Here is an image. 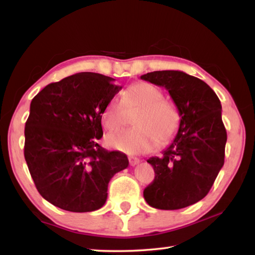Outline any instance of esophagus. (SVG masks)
<instances>
[{
	"label": "esophagus",
	"mask_w": 255,
	"mask_h": 255,
	"mask_svg": "<svg viewBox=\"0 0 255 255\" xmlns=\"http://www.w3.org/2000/svg\"><path fill=\"white\" fill-rule=\"evenodd\" d=\"M128 159H129V164H130L131 166H135V165H137L138 163L140 162V159H139V158H137V157H132V156H129V157H128Z\"/></svg>",
	"instance_id": "obj_1"
}]
</instances>
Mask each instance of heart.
<instances>
[{"instance_id":"b5f03b06","label":"heart","mask_w":255,"mask_h":255,"mask_svg":"<svg viewBox=\"0 0 255 255\" xmlns=\"http://www.w3.org/2000/svg\"><path fill=\"white\" fill-rule=\"evenodd\" d=\"M128 110L137 108L133 125L136 127L111 133L107 137L110 147L127 154H144L155 146L169 144L175 137L181 123V115L173 102L163 99L161 89L147 82H137L125 91L124 102L111 99L102 111V125L108 130L123 126Z\"/></svg>"}]
</instances>
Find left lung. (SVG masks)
<instances>
[{
	"label": "left lung",
	"instance_id": "8db88e82",
	"mask_svg": "<svg viewBox=\"0 0 255 255\" xmlns=\"http://www.w3.org/2000/svg\"><path fill=\"white\" fill-rule=\"evenodd\" d=\"M140 79L164 86L181 115L171 145L161 157L147 159L155 179L144 198L156 209L191 206L207 196L224 165L227 133L221 101L204 81L181 71L150 72Z\"/></svg>",
	"mask_w": 255,
	"mask_h": 255
}]
</instances>
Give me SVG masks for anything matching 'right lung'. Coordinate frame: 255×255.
<instances>
[{
    "instance_id": "obj_1",
    "label": "right lung",
    "mask_w": 255,
    "mask_h": 255,
    "mask_svg": "<svg viewBox=\"0 0 255 255\" xmlns=\"http://www.w3.org/2000/svg\"><path fill=\"white\" fill-rule=\"evenodd\" d=\"M114 81L98 73H77L45 86L30 103L25 162L38 192L60 209H100L109 181L128 166L126 154L98 144L102 111L122 90Z\"/></svg>"
}]
</instances>
